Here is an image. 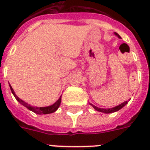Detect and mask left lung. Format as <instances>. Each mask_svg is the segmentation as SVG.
Wrapping results in <instances>:
<instances>
[{
	"label": "left lung",
	"mask_w": 150,
	"mask_h": 150,
	"mask_svg": "<svg viewBox=\"0 0 150 150\" xmlns=\"http://www.w3.org/2000/svg\"><path fill=\"white\" fill-rule=\"evenodd\" d=\"M115 34H116L117 36H118L119 38H121V36H119L118 34L117 33H115ZM127 103H128V101H125V102L122 103H121V104L118 105V106H117V107H113V108H109V109H103V108H99V107H96V106H94V105L91 104V103H90V105H92V106L93 107L94 109L96 110H98V111L103 112V113H107V114H110V113H113V112L117 111V110H119L120 109H121L122 107H125V106Z\"/></svg>",
	"instance_id": "left-lung-1"
}]
</instances>
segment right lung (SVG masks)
Listing matches in <instances>:
<instances>
[{
    "label": "right lung",
    "instance_id": "add662e5",
    "mask_svg": "<svg viewBox=\"0 0 150 150\" xmlns=\"http://www.w3.org/2000/svg\"><path fill=\"white\" fill-rule=\"evenodd\" d=\"M9 86H10V89L11 90V93H13V95H14V96L15 97V99L18 101V102L21 103V104H22L23 106H25V107H27L28 109L30 110H32L33 112H34V113H36V114H51V113H54V111H56L57 110V108L59 107V106H60V104H61V96L59 98V100L57 101L54 104L51 105V106H50V107H32V106H30L29 104H28V103H26L25 102H24L23 100H22L21 99H19L18 97L17 96H16V94L15 93V92H14V90H13L12 87L11 86V85L9 84Z\"/></svg>",
    "mask_w": 150,
    "mask_h": 150
}]
</instances>
